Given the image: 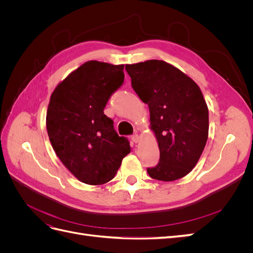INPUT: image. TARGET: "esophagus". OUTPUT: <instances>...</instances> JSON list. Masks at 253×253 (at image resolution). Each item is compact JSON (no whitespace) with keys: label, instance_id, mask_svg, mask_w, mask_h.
Listing matches in <instances>:
<instances>
[{"label":"esophagus","instance_id":"obj_1","mask_svg":"<svg viewBox=\"0 0 253 253\" xmlns=\"http://www.w3.org/2000/svg\"><path fill=\"white\" fill-rule=\"evenodd\" d=\"M131 139L135 142V143H137L139 141V135L138 134H134L132 137H131Z\"/></svg>","mask_w":253,"mask_h":253}]
</instances>
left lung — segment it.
<instances>
[{"label":"left lung","instance_id":"1","mask_svg":"<svg viewBox=\"0 0 253 253\" xmlns=\"http://www.w3.org/2000/svg\"><path fill=\"white\" fill-rule=\"evenodd\" d=\"M132 87L149 105L150 128L160 158L147 171L163 181L179 179L192 171L209 134V113L200 86L177 67L163 60L126 64Z\"/></svg>","mask_w":253,"mask_h":253}]
</instances>
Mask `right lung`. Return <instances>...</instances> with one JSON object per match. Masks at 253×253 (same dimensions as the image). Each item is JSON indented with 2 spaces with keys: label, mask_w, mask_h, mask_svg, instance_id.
Segmentation results:
<instances>
[{
  "label": "right lung",
  "mask_w": 253,
  "mask_h": 253,
  "mask_svg": "<svg viewBox=\"0 0 253 253\" xmlns=\"http://www.w3.org/2000/svg\"><path fill=\"white\" fill-rule=\"evenodd\" d=\"M125 64L87 61L53 89L46 128L53 151L76 178L102 185L114 178L131 152L103 110L125 80Z\"/></svg>",
  "instance_id": "1"
}]
</instances>
